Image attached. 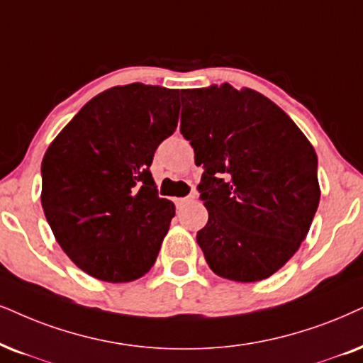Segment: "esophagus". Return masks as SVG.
<instances>
[{
	"mask_svg": "<svg viewBox=\"0 0 363 363\" xmlns=\"http://www.w3.org/2000/svg\"><path fill=\"white\" fill-rule=\"evenodd\" d=\"M194 199H196V194H189L186 197H181V199H176V203L177 204H184V203H187V201H194Z\"/></svg>",
	"mask_w": 363,
	"mask_h": 363,
	"instance_id": "obj_1",
	"label": "esophagus"
}]
</instances>
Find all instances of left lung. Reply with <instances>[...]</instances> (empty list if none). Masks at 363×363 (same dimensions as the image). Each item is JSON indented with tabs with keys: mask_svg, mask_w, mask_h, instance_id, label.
Instances as JSON below:
<instances>
[{
	"mask_svg": "<svg viewBox=\"0 0 363 363\" xmlns=\"http://www.w3.org/2000/svg\"><path fill=\"white\" fill-rule=\"evenodd\" d=\"M181 99V134L204 169L197 191L209 213L197 245L219 277H272L296 253L318 208L315 149L255 90L209 85Z\"/></svg>",
	"mask_w": 363,
	"mask_h": 363,
	"instance_id": "left-lung-1",
	"label": "left lung"
}]
</instances>
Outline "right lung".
I'll return each mask as SVG.
<instances>
[{"instance_id": "right-lung-1", "label": "right lung", "mask_w": 363, "mask_h": 363, "mask_svg": "<svg viewBox=\"0 0 363 363\" xmlns=\"http://www.w3.org/2000/svg\"><path fill=\"white\" fill-rule=\"evenodd\" d=\"M179 108V90L113 86L50 144L41 206L58 245L90 277L134 281L154 266L176 208L159 197L150 164Z\"/></svg>"}]
</instances>
